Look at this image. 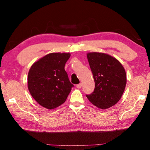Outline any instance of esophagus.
<instances>
[{
	"mask_svg": "<svg viewBox=\"0 0 150 150\" xmlns=\"http://www.w3.org/2000/svg\"><path fill=\"white\" fill-rule=\"evenodd\" d=\"M82 85H83V84L81 83H79V84L77 85V86H76V87H77V88H81V87H82Z\"/></svg>",
	"mask_w": 150,
	"mask_h": 150,
	"instance_id": "34e87169",
	"label": "esophagus"
}]
</instances>
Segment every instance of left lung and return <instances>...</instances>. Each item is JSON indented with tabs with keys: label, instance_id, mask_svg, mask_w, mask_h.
Listing matches in <instances>:
<instances>
[{
	"label": "left lung",
	"instance_id": "8db88e82",
	"mask_svg": "<svg viewBox=\"0 0 150 150\" xmlns=\"http://www.w3.org/2000/svg\"><path fill=\"white\" fill-rule=\"evenodd\" d=\"M87 56L95 86L93 92L86 96L96 107L110 108L118 102L125 89V69L118 59L108 54L91 52Z\"/></svg>",
	"mask_w": 150,
	"mask_h": 150
}]
</instances>
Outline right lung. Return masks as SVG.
I'll list each match as a JSON object with an SVG mask.
<instances>
[{"label": "right lung", "mask_w": 150, "mask_h": 150, "mask_svg": "<svg viewBox=\"0 0 150 150\" xmlns=\"http://www.w3.org/2000/svg\"><path fill=\"white\" fill-rule=\"evenodd\" d=\"M69 53H52L33 64L28 75V87L35 100L43 107L54 109L65 103L74 85L65 65Z\"/></svg>", "instance_id": "obj_1"}]
</instances>
